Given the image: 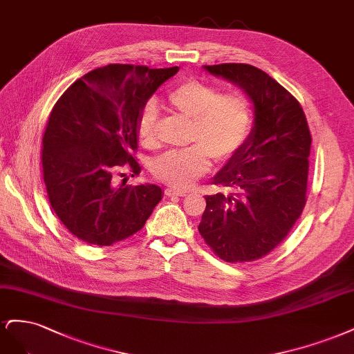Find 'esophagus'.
Here are the masks:
<instances>
[{
	"label": "esophagus",
	"instance_id": "obj_1",
	"mask_svg": "<svg viewBox=\"0 0 354 354\" xmlns=\"http://www.w3.org/2000/svg\"><path fill=\"white\" fill-rule=\"evenodd\" d=\"M165 194H166V196H169V197H172V196L184 197V196H187L188 191H185V189H179V188H175V187H167V188L165 189Z\"/></svg>",
	"mask_w": 354,
	"mask_h": 354
}]
</instances>
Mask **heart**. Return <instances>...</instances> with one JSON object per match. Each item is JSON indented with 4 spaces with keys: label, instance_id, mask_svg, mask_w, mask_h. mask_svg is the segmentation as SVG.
Wrapping results in <instances>:
<instances>
[{
    "label": "heart",
    "instance_id": "1",
    "mask_svg": "<svg viewBox=\"0 0 354 354\" xmlns=\"http://www.w3.org/2000/svg\"><path fill=\"white\" fill-rule=\"evenodd\" d=\"M169 106L179 116L191 120L188 142L180 151H169L154 163L157 179L178 188L191 187L206 174L212 157L226 162L243 147L253 124L250 100L238 91L221 93L198 79H185L167 95ZM136 131L145 147L158 145V115L154 104H147L138 118Z\"/></svg>",
    "mask_w": 354,
    "mask_h": 354
}]
</instances>
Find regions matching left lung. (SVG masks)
<instances>
[{
    "label": "left lung",
    "instance_id": "left-lung-1",
    "mask_svg": "<svg viewBox=\"0 0 354 354\" xmlns=\"http://www.w3.org/2000/svg\"><path fill=\"white\" fill-rule=\"evenodd\" d=\"M244 89L254 104V124L243 147L219 170L206 196L198 231L227 263L269 254L288 235L306 204L312 135L300 102L254 66H204Z\"/></svg>",
    "mask_w": 354,
    "mask_h": 354
}]
</instances>
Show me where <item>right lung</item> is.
I'll use <instances>...</instances> for the list:
<instances>
[{"mask_svg": "<svg viewBox=\"0 0 354 354\" xmlns=\"http://www.w3.org/2000/svg\"><path fill=\"white\" fill-rule=\"evenodd\" d=\"M179 69L109 64L84 75L55 102L42 136L44 182L51 207L81 241L113 245L138 232L162 188L120 184L118 167L141 172L138 118L157 88Z\"/></svg>", "mask_w": 354, "mask_h": 354, "instance_id": "1", "label": "right lung"}]
</instances>
